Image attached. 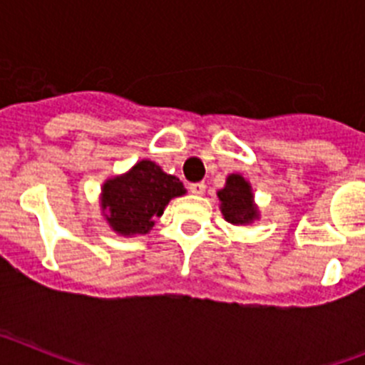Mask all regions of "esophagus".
I'll return each instance as SVG.
<instances>
[{"instance_id": "1", "label": "esophagus", "mask_w": 365, "mask_h": 365, "mask_svg": "<svg viewBox=\"0 0 365 365\" xmlns=\"http://www.w3.org/2000/svg\"><path fill=\"white\" fill-rule=\"evenodd\" d=\"M205 190H206L205 182H193V185H190V192H192L193 195H202Z\"/></svg>"}]
</instances>
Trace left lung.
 <instances>
[{"label":"left lung","instance_id":"left-lung-1","mask_svg":"<svg viewBox=\"0 0 365 365\" xmlns=\"http://www.w3.org/2000/svg\"><path fill=\"white\" fill-rule=\"evenodd\" d=\"M219 208H221L222 217L230 225L243 227L259 219V208L254 202L252 186L240 173H230L227 177V182L217 192Z\"/></svg>","mask_w":365,"mask_h":365}]
</instances>
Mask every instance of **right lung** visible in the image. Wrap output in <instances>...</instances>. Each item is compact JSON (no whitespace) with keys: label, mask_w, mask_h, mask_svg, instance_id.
<instances>
[{"label":"right lung","mask_w":365,"mask_h":365,"mask_svg":"<svg viewBox=\"0 0 365 365\" xmlns=\"http://www.w3.org/2000/svg\"><path fill=\"white\" fill-rule=\"evenodd\" d=\"M186 188L153 160L143 159L122 175L109 177L100 192V208L113 232L124 237L150 234L155 219Z\"/></svg>","instance_id":"right-lung-1"}]
</instances>
